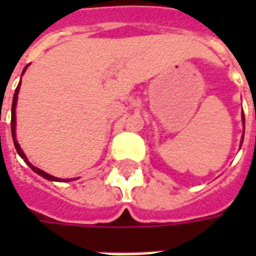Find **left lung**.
Returning a JSON list of instances; mask_svg holds the SVG:
<instances>
[{
  "label": "left lung",
  "instance_id": "8db88e82",
  "mask_svg": "<svg viewBox=\"0 0 256 256\" xmlns=\"http://www.w3.org/2000/svg\"><path fill=\"white\" fill-rule=\"evenodd\" d=\"M242 124H244V134H245V118H244V114H242ZM242 141H244V135H242ZM241 141V145H242Z\"/></svg>",
  "mask_w": 256,
  "mask_h": 256
}]
</instances>
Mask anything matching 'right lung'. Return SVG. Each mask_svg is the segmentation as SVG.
I'll use <instances>...</instances> for the list:
<instances>
[{"mask_svg": "<svg viewBox=\"0 0 256 256\" xmlns=\"http://www.w3.org/2000/svg\"><path fill=\"white\" fill-rule=\"evenodd\" d=\"M26 68H28V65L24 68V71H22V75L24 72L26 71ZM20 85H21V81H20V84L16 86V90H15V94H14V98H12V108H11V132H12V141H14V145H15V150H16V152L18 155L22 158L25 161V164L32 170L34 172H36L38 175H41L42 178L45 180H48V181H56V182H68V181H74V180H62V178H56V176H52V175H50V174H46L45 171L42 170H40V168H36L32 164L28 161V158H26V155L24 154V151L21 150V146H20V144L16 141V132H15V126H16V115H15V108H16V101H18V92H20Z\"/></svg>", "mask_w": 256, "mask_h": 256, "instance_id": "1", "label": "right lung"}]
</instances>
